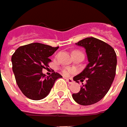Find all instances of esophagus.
<instances>
[{
  "instance_id": "obj_1",
  "label": "esophagus",
  "mask_w": 127,
  "mask_h": 127,
  "mask_svg": "<svg viewBox=\"0 0 127 127\" xmlns=\"http://www.w3.org/2000/svg\"><path fill=\"white\" fill-rule=\"evenodd\" d=\"M66 82L68 83V84H70V85H71V84H73V80H72V79H70V78H66Z\"/></svg>"
}]
</instances>
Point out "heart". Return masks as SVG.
Segmentation results:
<instances>
[{
  "mask_svg": "<svg viewBox=\"0 0 127 127\" xmlns=\"http://www.w3.org/2000/svg\"><path fill=\"white\" fill-rule=\"evenodd\" d=\"M75 52H79V51H74L73 52V53H75ZM72 71V70L69 69V68H65V69L63 70V73L64 74V75H68V73L70 72H71Z\"/></svg>",
  "mask_w": 127,
  "mask_h": 127,
  "instance_id": "heart-1",
  "label": "heart"
}]
</instances>
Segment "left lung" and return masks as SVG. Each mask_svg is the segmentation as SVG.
Masks as SVG:
<instances>
[{"label": "left lung", "mask_w": 127, "mask_h": 127, "mask_svg": "<svg viewBox=\"0 0 127 127\" xmlns=\"http://www.w3.org/2000/svg\"><path fill=\"white\" fill-rule=\"evenodd\" d=\"M75 44L85 49L89 64L73 77L77 82L86 79V84L82 85L78 93L72 96L80 105H92L101 100L109 91L116 73L117 55L110 45L93 37Z\"/></svg>", "instance_id": "1"}]
</instances>
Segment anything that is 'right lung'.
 <instances>
[{
    "label": "right lung",
    "mask_w": 127,
    "mask_h": 127,
    "mask_svg": "<svg viewBox=\"0 0 127 127\" xmlns=\"http://www.w3.org/2000/svg\"><path fill=\"white\" fill-rule=\"evenodd\" d=\"M59 47L34 42L21 46L12 56V70L19 88L26 97L38 101L45 98L55 81L62 76L54 72L49 76L42 73Z\"/></svg>",
    "instance_id": "obj_1"
}]
</instances>
